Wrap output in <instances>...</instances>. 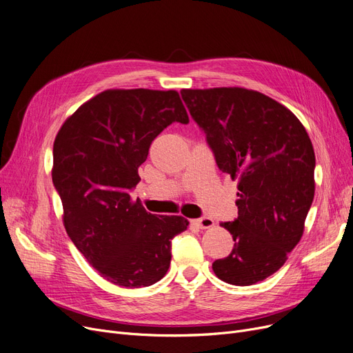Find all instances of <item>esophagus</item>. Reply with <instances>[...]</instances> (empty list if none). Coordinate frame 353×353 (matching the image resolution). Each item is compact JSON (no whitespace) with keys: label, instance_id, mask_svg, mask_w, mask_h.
<instances>
[{"label":"esophagus","instance_id":"obj_1","mask_svg":"<svg viewBox=\"0 0 353 353\" xmlns=\"http://www.w3.org/2000/svg\"><path fill=\"white\" fill-rule=\"evenodd\" d=\"M194 223H196L199 228H201V229H208V228H212V226H213V219L203 216V218L196 219Z\"/></svg>","mask_w":353,"mask_h":353}]
</instances>
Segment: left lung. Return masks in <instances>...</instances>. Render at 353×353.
<instances>
[{
	"mask_svg": "<svg viewBox=\"0 0 353 353\" xmlns=\"http://www.w3.org/2000/svg\"><path fill=\"white\" fill-rule=\"evenodd\" d=\"M219 170L238 179V218L221 226L235 243L212 264L228 284L252 285L287 261L314 197L316 157L309 134L284 105L243 88L183 89Z\"/></svg>",
	"mask_w": 353,
	"mask_h": 353,
	"instance_id": "8db88e82",
	"label": "left lung"
}]
</instances>
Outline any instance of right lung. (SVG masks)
<instances>
[{
    "instance_id": "1",
    "label": "right lung",
    "mask_w": 353,
    "mask_h": 353,
    "mask_svg": "<svg viewBox=\"0 0 353 353\" xmlns=\"http://www.w3.org/2000/svg\"><path fill=\"white\" fill-rule=\"evenodd\" d=\"M173 122L189 124L176 90L108 89L79 106L53 144V185L74 247L110 283L139 288L160 281L183 216H156L130 192L141 180L152 140Z\"/></svg>"
}]
</instances>
